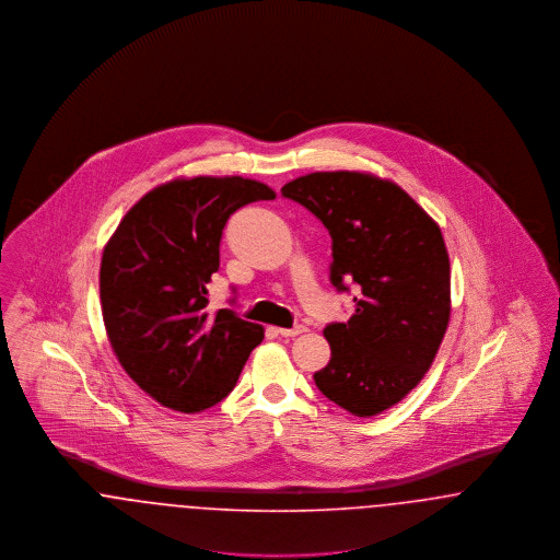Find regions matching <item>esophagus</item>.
Instances as JSON below:
<instances>
[{"label": "esophagus", "instance_id": "1", "mask_svg": "<svg viewBox=\"0 0 560 560\" xmlns=\"http://www.w3.org/2000/svg\"><path fill=\"white\" fill-rule=\"evenodd\" d=\"M304 331H306V327H304V325H293V327L277 329V334H279V336H283V338H295V336H300V334H304Z\"/></svg>", "mask_w": 560, "mask_h": 560}]
</instances>
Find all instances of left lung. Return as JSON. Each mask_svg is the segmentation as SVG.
Listing matches in <instances>:
<instances>
[{"label": "left lung", "instance_id": "obj_1", "mask_svg": "<svg viewBox=\"0 0 560 560\" xmlns=\"http://www.w3.org/2000/svg\"><path fill=\"white\" fill-rule=\"evenodd\" d=\"M281 195L331 237L329 281L354 288V313L323 329L320 393L359 418L399 402L424 377L450 323V256L436 222L402 188L359 172H315Z\"/></svg>", "mask_w": 560, "mask_h": 560}]
</instances>
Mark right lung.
<instances>
[{
  "mask_svg": "<svg viewBox=\"0 0 560 560\" xmlns=\"http://www.w3.org/2000/svg\"><path fill=\"white\" fill-rule=\"evenodd\" d=\"M275 192L241 176L172 180L119 222L101 262L110 347L133 382L163 407L195 413L229 397L262 325L231 308L206 311L229 218Z\"/></svg>",
  "mask_w": 560,
  "mask_h": 560,
  "instance_id": "1",
  "label": "right lung"
}]
</instances>
